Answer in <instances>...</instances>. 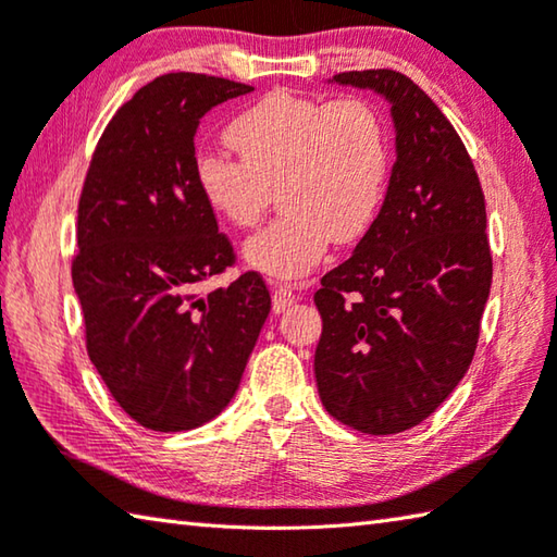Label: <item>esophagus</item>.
<instances>
[{
	"instance_id": "obj_1",
	"label": "esophagus",
	"mask_w": 557,
	"mask_h": 557,
	"mask_svg": "<svg viewBox=\"0 0 557 557\" xmlns=\"http://www.w3.org/2000/svg\"><path fill=\"white\" fill-rule=\"evenodd\" d=\"M294 301H297V294H294L292 285H282V282L272 285V309L275 313L287 311Z\"/></svg>"
}]
</instances>
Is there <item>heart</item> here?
I'll list each match as a JSON object with an SVG mask.
<instances>
[{
  "mask_svg": "<svg viewBox=\"0 0 557 557\" xmlns=\"http://www.w3.org/2000/svg\"><path fill=\"white\" fill-rule=\"evenodd\" d=\"M238 159L202 151L195 181L207 207L236 228L253 226L280 193L282 212L246 244L250 268L294 280L337 244L374 224L388 178V141L376 108L359 96L333 101L270 91L226 127Z\"/></svg>",
  "mask_w": 557,
  "mask_h": 557,
  "instance_id": "1",
  "label": "heart"
}]
</instances>
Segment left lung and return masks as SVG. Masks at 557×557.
Here are the masks:
<instances>
[{
	"label": "left lung",
	"mask_w": 557,
	"mask_h": 557,
	"mask_svg": "<svg viewBox=\"0 0 557 557\" xmlns=\"http://www.w3.org/2000/svg\"><path fill=\"white\" fill-rule=\"evenodd\" d=\"M333 82L391 103L396 163L374 224L313 294L315 384L347 428L396 434L430 418L471 367L493 282L485 195L454 125L406 74Z\"/></svg>",
	"instance_id": "8db88e82"
}]
</instances>
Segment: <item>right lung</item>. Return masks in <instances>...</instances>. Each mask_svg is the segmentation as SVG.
Wrapping results in <instances>:
<instances>
[{"label": "right lung", "instance_id": "1", "mask_svg": "<svg viewBox=\"0 0 557 557\" xmlns=\"http://www.w3.org/2000/svg\"><path fill=\"white\" fill-rule=\"evenodd\" d=\"M250 91L210 74L157 76L117 108L86 171L72 258L86 352L147 430L220 416L270 313L253 270L200 292L236 253L195 181V133L210 108Z\"/></svg>", "mask_w": 557, "mask_h": 557}]
</instances>
